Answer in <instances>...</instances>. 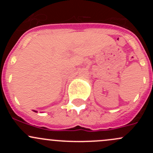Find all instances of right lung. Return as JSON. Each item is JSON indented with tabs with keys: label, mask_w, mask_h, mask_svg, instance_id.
I'll use <instances>...</instances> for the list:
<instances>
[{
	"label": "right lung",
	"mask_w": 153,
	"mask_h": 153,
	"mask_svg": "<svg viewBox=\"0 0 153 153\" xmlns=\"http://www.w3.org/2000/svg\"><path fill=\"white\" fill-rule=\"evenodd\" d=\"M34 112H37V111H35V110H34Z\"/></svg>",
	"instance_id": "right-lung-1"
}]
</instances>
